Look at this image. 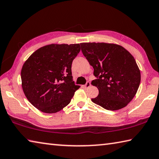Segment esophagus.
<instances>
[{
    "mask_svg": "<svg viewBox=\"0 0 159 159\" xmlns=\"http://www.w3.org/2000/svg\"><path fill=\"white\" fill-rule=\"evenodd\" d=\"M84 86V88L87 89V88H89V87H90V86H91V83H90L89 82H87L86 83V84Z\"/></svg>",
    "mask_w": 159,
    "mask_h": 159,
    "instance_id": "obj_1",
    "label": "esophagus"
}]
</instances>
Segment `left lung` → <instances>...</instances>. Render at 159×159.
<instances>
[{
  "label": "left lung",
  "mask_w": 159,
  "mask_h": 159,
  "mask_svg": "<svg viewBox=\"0 0 159 159\" xmlns=\"http://www.w3.org/2000/svg\"><path fill=\"white\" fill-rule=\"evenodd\" d=\"M80 46L97 77L91 82L99 90L98 96L91 99L93 102L110 111L126 107L140 82V72L134 57L114 43H81Z\"/></svg>",
  "instance_id": "1"
}]
</instances>
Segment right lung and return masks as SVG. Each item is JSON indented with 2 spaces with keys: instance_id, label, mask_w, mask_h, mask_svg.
<instances>
[{
  "instance_id": "right-lung-1",
  "label": "right lung",
  "mask_w": 159,
  "mask_h": 159,
  "mask_svg": "<svg viewBox=\"0 0 159 159\" xmlns=\"http://www.w3.org/2000/svg\"><path fill=\"white\" fill-rule=\"evenodd\" d=\"M79 43L50 44L33 52L22 67V88L33 106L46 113L59 111L70 103L80 86L71 72Z\"/></svg>"
}]
</instances>
